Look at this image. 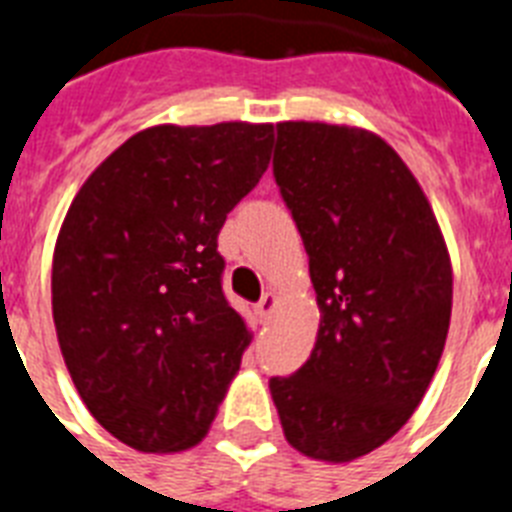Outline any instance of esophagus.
Returning <instances> with one entry per match:
<instances>
[{
	"instance_id": "1",
	"label": "esophagus",
	"mask_w": 512,
	"mask_h": 512,
	"mask_svg": "<svg viewBox=\"0 0 512 512\" xmlns=\"http://www.w3.org/2000/svg\"><path fill=\"white\" fill-rule=\"evenodd\" d=\"M255 311H257V316H260V319H263V321L271 319L273 311H276V295H273V292H265V295L260 297V303L255 305Z\"/></svg>"
}]
</instances>
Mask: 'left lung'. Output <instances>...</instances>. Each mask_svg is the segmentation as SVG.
Here are the masks:
<instances>
[{
	"label": "left lung",
	"mask_w": 512,
	"mask_h": 512,
	"mask_svg": "<svg viewBox=\"0 0 512 512\" xmlns=\"http://www.w3.org/2000/svg\"><path fill=\"white\" fill-rule=\"evenodd\" d=\"M273 177L303 236L321 324L311 358L271 377L284 436L350 462L401 430L452 319V265L420 183L358 127L276 124Z\"/></svg>",
	"instance_id": "obj_1"
}]
</instances>
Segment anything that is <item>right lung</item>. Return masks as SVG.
<instances>
[{
  "label": "right lung",
  "instance_id": "1",
  "mask_svg": "<svg viewBox=\"0 0 512 512\" xmlns=\"http://www.w3.org/2000/svg\"><path fill=\"white\" fill-rule=\"evenodd\" d=\"M273 124H162L87 177L52 257V319L79 396L122 444H199L239 372L247 324L217 233L268 170Z\"/></svg>",
  "mask_w": 512,
  "mask_h": 512
}]
</instances>
